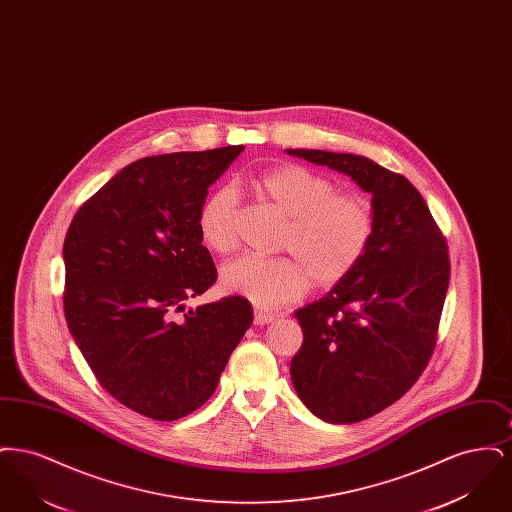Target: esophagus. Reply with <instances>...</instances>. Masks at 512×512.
Masks as SVG:
<instances>
[{"label":"esophagus","instance_id":"obj_1","mask_svg":"<svg viewBox=\"0 0 512 512\" xmlns=\"http://www.w3.org/2000/svg\"><path fill=\"white\" fill-rule=\"evenodd\" d=\"M274 318H276V315H272V313H268V311L255 309V324H259V326H263V324H270Z\"/></svg>","mask_w":512,"mask_h":512}]
</instances>
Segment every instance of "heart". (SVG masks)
Here are the masks:
<instances>
[{
  "label": "heart",
  "mask_w": 512,
  "mask_h": 512,
  "mask_svg": "<svg viewBox=\"0 0 512 512\" xmlns=\"http://www.w3.org/2000/svg\"><path fill=\"white\" fill-rule=\"evenodd\" d=\"M253 190L286 215L280 247L292 255L265 259L242 255L220 270V286L261 307H280L301 299L311 280L334 286L365 259L376 217L372 201L305 165L284 163L251 180ZM238 197L230 188L207 195L197 213L201 242L215 253L238 244Z\"/></svg>",
  "instance_id": "1"
}]
</instances>
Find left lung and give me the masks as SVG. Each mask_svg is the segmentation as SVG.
<instances>
[{
    "mask_svg": "<svg viewBox=\"0 0 512 512\" xmlns=\"http://www.w3.org/2000/svg\"><path fill=\"white\" fill-rule=\"evenodd\" d=\"M286 151L345 172L372 194L376 228L365 259L295 311L303 345L290 366L311 413L332 424L359 422L411 390L434 353L451 274L447 242L403 174L351 153Z\"/></svg>",
    "mask_w": 512,
    "mask_h": 512,
    "instance_id": "1",
    "label": "left lung"
}]
</instances>
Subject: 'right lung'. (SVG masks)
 Returning a JSON list of instances; mask_svg holds the SVG:
<instances>
[{
	"label": "right lung",
	"instance_id": "add662e5",
	"mask_svg": "<svg viewBox=\"0 0 512 512\" xmlns=\"http://www.w3.org/2000/svg\"><path fill=\"white\" fill-rule=\"evenodd\" d=\"M242 151L144 157L84 201L65 236L69 330L99 384L147 418L169 422L199 409L253 322L240 295L184 305L217 280L197 213Z\"/></svg>",
	"mask_w": 512,
	"mask_h": 512
}]
</instances>
